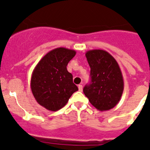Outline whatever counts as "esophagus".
<instances>
[{"label":"esophagus","mask_w":150,"mask_h":150,"mask_svg":"<svg viewBox=\"0 0 150 150\" xmlns=\"http://www.w3.org/2000/svg\"><path fill=\"white\" fill-rule=\"evenodd\" d=\"M78 88H79V91H82V88H83V87H82V85H78Z\"/></svg>","instance_id":"34e87169"}]
</instances>
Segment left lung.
<instances>
[{"instance_id": "left-lung-1", "label": "left lung", "mask_w": 150, "mask_h": 150, "mask_svg": "<svg viewBox=\"0 0 150 150\" xmlns=\"http://www.w3.org/2000/svg\"><path fill=\"white\" fill-rule=\"evenodd\" d=\"M91 68V82L83 89L91 105L99 110L113 108L124 91V79L119 64L108 51L101 49L85 54Z\"/></svg>"}]
</instances>
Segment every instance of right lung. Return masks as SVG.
<instances>
[{"label":"right lung","instance_id":"obj_1","mask_svg":"<svg viewBox=\"0 0 150 150\" xmlns=\"http://www.w3.org/2000/svg\"><path fill=\"white\" fill-rule=\"evenodd\" d=\"M76 51L57 48L48 52L32 72L31 89L39 105L51 111L63 108L78 88L73 82V76L67 70L69 61Z\"/></svg>","mask_w":150,"mask_h":150}]
</instances>
